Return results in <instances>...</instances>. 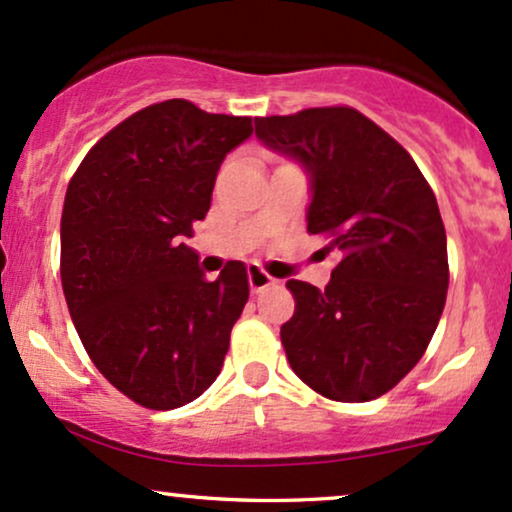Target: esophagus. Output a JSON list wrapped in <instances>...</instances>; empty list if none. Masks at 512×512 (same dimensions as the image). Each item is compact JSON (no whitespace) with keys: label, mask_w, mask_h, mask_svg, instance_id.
<instances>
[{"label":"esophagus","mask_w":512,"mask_h":512,"mask_svg":"<svg viewBox=\"0 0 512 512\" xmlns=\"http://www.w3.org/2000/svg\"><path fill=\"white\" fill-rule=\"evenodd\" d=\"M248 284H250V291L252 293H262L264 289H267V286L276 284V279H274V276H269L267 272H264V269L255 267V264H252V267L248 269Z\"/></svg>","instance_id":"esophagus-1"}]
</instances>
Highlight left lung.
Returning a JSON list of instances; mask_svg holds the SVG:
<instances>
[{"instance_id":"left-lung-1","label":"left lung","mask_w":512,"mask_h":512,"mask_svg":"<svg viewBox=\"0 0 512 512\" xmlns=\"http://www.w3.org/2000/svg\"><path fill=\"white\" fill-rule=\"evenodd\" d=\"M257 139L308 173V231L339 262L325 289L291 279L281 325L293 373L334 402H370L424 356L448 296V240L419 166L354 108L255 120Z\"/></svg>"}]
</instances>
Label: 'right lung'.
<instances>
[{
	"label": "right lung",
	"instance_id": "right-lung-1",
	"mask_svg": "<svg viewBox=\"0 0 512 512\" xmlns=\"http://www.w3.org/2000/svg\"><path fill=\"white\" fill-rule=\"evenodd\" d=\"M250 134L252 117L173 98L110 129L69 180V315L96 368L146 409H178L214 383L248 303L243 262L209 281L182 240L207 216L223 158Z\"/></svg>",
	"mask_w": 512,
	"mask_h": 512
}]
</instances>
